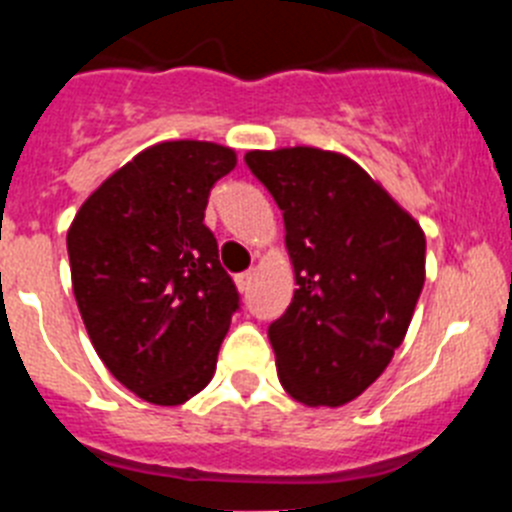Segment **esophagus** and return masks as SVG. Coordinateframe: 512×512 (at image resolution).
<instances>
[{
	"instance_id": "obj_1",
	"label": "esophagus",
	"mask_w": 512,
	"mask_h": 512,
	"mask_svg": "<svg viewBox=\"0 0 512 512\" xmlns=\"http://www.w3.org/2000/svg\"><path fill=\"white\" fill-rule=\"evenodd\" d=\"M251 279H253V271H243V274H238V277H235V287H238V292H248Z\"/></svg>"
}]
</instances>
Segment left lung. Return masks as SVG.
Listing matches in <instances>:
<instances>
[{"instance_id":"obj_1","label":"left lung","mask_w":512,"mask_h":512,"mask_svg":"<svg viewBox=\"0 0 512 512\" xmlns=\"http://www.w3.org/2000/svg\"><path fill=\"white\" fill-rule=\"evenodd\" d=\"M284 215L295 297L269 325L277 374L310 408L356 400L395 356L425 282V233L356 161L312 146L248 151Z\"/></svg>"}]
</instances>
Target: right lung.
<instances>
[{
	"instance_id": "right-lung-1",
	"label": "right lung",
	"mask_w": 512,
	"mask_h": 512,
	"mask_svg": "<svg viewBox=\"0 0 512 512\" xmlns=\"http://www.w3.org/2000/svg\"><path fill=\"white\" fill-rule=\"evenodd\" d=\"M233 148L164 140L89 194L66 246L89 341L140 400L174 408L210 384L238 292L205 207Z\"/></svg>"
}]
</instances>
